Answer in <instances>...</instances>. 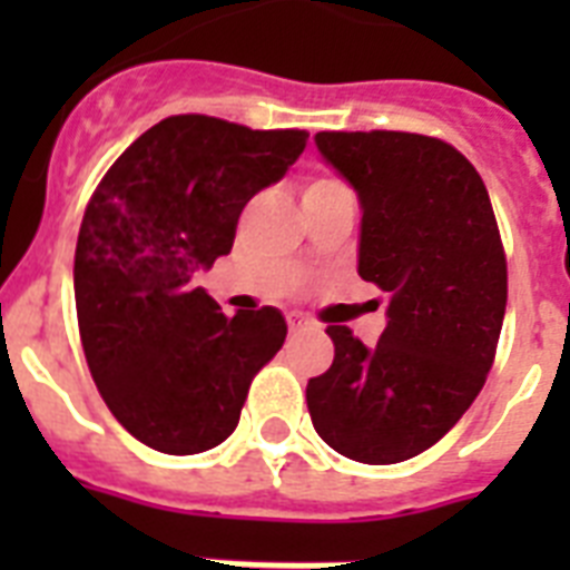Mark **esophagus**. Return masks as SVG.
<instances>
[{
  "label": "esophagus",
  "instance_id": "34e87169",
  "mask_svg": "<svg viewBox=\"0 0 570 570\" xmlns=\"http://www.w3.org/2000/svg\"><path fill=\"white\" fill-rule=\"evenodd\" d=\"M286 325H289V331H311L313 322L304 316V313H286Z\"/></svg>",
  "mask_w": 570,
  "mask_h": 570
}]
</instances>
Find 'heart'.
Segmentation results:
<instances>
[{
    "mask_svg": "<svg viewBox=\"0 0 570 570\" xmlns=\"http://www.w3.org/2000/svg\"><path fill=\"white\" fill-rule=\"evenodd\" d=\"M337 180H331V177H320V180H311L307 183V189L304 191H311V189H320V186H334Z\"/></svg>",
    "mask_w": 570,
    "mask_h": 570,
    "instance_id": "obj_1",
    "label": "heart"
}]
</instances>
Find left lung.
Instances as JSON below:
<instances>
[{"mask_svg":"<svg viewBox=\"0 0 570 570\" xmlns=\"http://www.w3.org/2000/svg\"><path fill=\"white\" fill-rule=\"evenodd\" d=\"M322 159L357 191V275L387 293V328L364 346L328 325L334 364L307 381L313 429L364 464L438 443L473 405L505 316V254L485 183L441 138L316 132Z\"/></svg>","mask_w":570,"mask_h":570,"instance_id":"left-lung-1","label":"left lung"}]
</instances>
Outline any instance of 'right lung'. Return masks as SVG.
<instances>
[{"mask_svg": "<svg viewBox=\"0 0 570 570\" xmlns=\"http://www.w3.org/2000/svg\"><path fill=\"white\" fill-rule=\"evenodd\" d=\"M304 145V129L174 115L91 195L73 263L79 337L102 402L150 450L195 455L227 441L250 381L284 346L277 307L227 320L195 275L230 254L245 204Z\"/></svg>", "mask_w": 570, "mask_h": 570, "instance_id": "1", "label": "right lung"}]
</instances>
